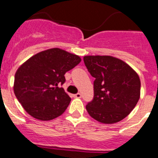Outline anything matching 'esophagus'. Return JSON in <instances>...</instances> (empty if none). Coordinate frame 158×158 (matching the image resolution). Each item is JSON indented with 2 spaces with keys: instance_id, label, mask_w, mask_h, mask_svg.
<instances>
[{
  "instance_id": "esophagus-1",
  "label": "esophagus",
  "mask_w": 158,
  "mask_h": 158,
  "mask_svg": "<svg viewBox=\"0 0 158 158\" xmlns=\"http://www.w3.org/2000/svg\"><path fill=\"white\" fill-rule=\"evenodd\" d=\"M81 97H82V95H81V93H76V94H75L74 95V97H75V98H81Z\"/></svg>"
}]
</instances>
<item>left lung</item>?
<instances>
[{"instance_id":"8db88e82","label":"left lung","mask_w":158,"mask_h":158,"mask_svg":"<svg viewBox=\"0 0 158 158\" xmlns=\"http://www.w3.org/2000/svg\"><path fill=\"white\" fill-rule=\"evenodd\" d=\"M83 61L95 78L94 97L86 106L89 115L106 124L125 118L139 99V75L123 61L111 56H85Z\"/></svg>"}]
</instances>
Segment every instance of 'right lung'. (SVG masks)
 <instances>
[{
	"label": "right lung",
	"mask_w": 158,
	"mask_h": 158,
	"mask_svg": "<svg viewBox=\"0 0 158 158\" xmlns=\"http://www.w3.org/2000/svg\"><path fill=\"white\" fill-rule=\"evenodd\" d=\"M81 58L58 48L44 50L25 61L16 71L14 92L33 118L48 121L65 112L70 102L62 85L65 74Z\"/></svg>",
	"instance_id": "obj_1"
}]
</instances>
